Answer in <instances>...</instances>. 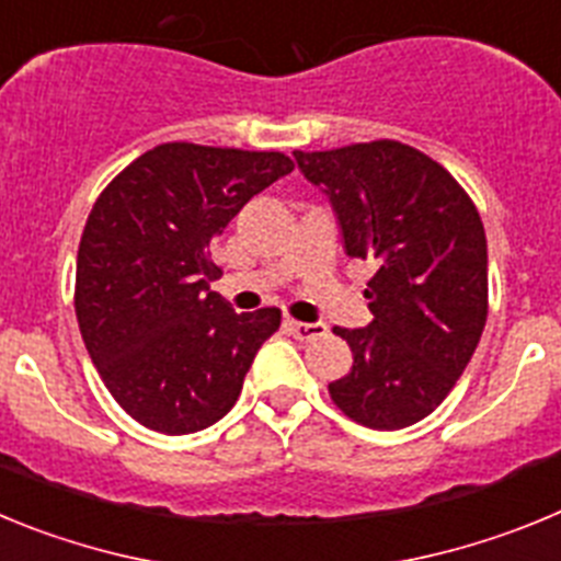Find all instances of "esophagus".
Returning <instances> with one entry per match:
<instances>
[{"mask_svg": "<svg viewBox=\"0 0 561 561\" xmlns=\"http://www.w3.org/2000/svg\"><path fill=\"white\" fill-rule=\"evenodd\" d=\"M286 329H289V334H295V340L300 342H311L317 340V336L325 334V323H300V320H289Z\"/></svg>", "mask_w": 561, "mask_h": 561, "instance_id": "esophagus-1", "label": "esophagus"}]
</instances>
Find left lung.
<instances>
[{
  "mask_svg": "<svg viewBox=\"0 0 561 561\" xmlns=\"http://www.w3.org/2000/svg\"><path fill=\"white\" fill-rule=\"evenodd\" d=\"M323 187L351 257L374 261L368 329H334L354 368L331 401L370 430L427 419L472 359L489 314L480 213L453 173L399 140L295 151Z\"/></svg>",
  "mask_w": 561,
  "mask_h": 561,
  "instance_id": "left-lung-1",
  "label": "left lung"
}]
</instances>
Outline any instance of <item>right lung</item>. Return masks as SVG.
I'll return each instance as SVG.
<instances>
[{
	"label": "right lung",
	"mask_w": 561,
	"mask_h": 561,
	"mask_svg": "<svg viewBox=\"0 0 561 561\" xmlns=\"http://www.w3.org/2000/svg\"><path fill=\"white\" fill-rule=\"evenodd\" d=\"M291 168L280 151L162 142L98 196L78 247L76 314L103 385L142 427L199 433L236 404L280 309L236 314L210 291V244Z\"/></svg>",
	"instance_id": "1"
}]
</instances>
